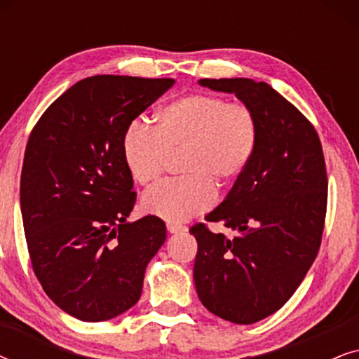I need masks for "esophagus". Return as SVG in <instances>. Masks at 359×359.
<instances>
[{
	"instance_id": "34e87169",
	"label": "esophagus",
	"mask_w": 359,
	"mask_h": 359,
	"mask_svg": "<svg viewBox=\"0 0 359 359\" xmlns=\"http://www.w3.org/2000/svg\"><path fill=\"white\" fill-rule=\"evenodd\" d=\"M166 229H168V232H170V233L186 232V227H184V225H180V224H175V222H168V224H166Z\"/></svg>"
}]
</instances>
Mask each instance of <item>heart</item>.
Instances as JSON below:
<instances>
[{
  "mask_svg": "<svg viewBox=\"0 0 359 359\" xmlns=\"http://www.w3.org/2000/svg\"><path fill=\"white\" fill-rule=\"evenodd\" d=\"M259 124L243 102L215 95H188L158 111L155 129L132 122L122 134V160L142 186L156 183L168 156L181 151L183 178L166 181L142 198L147 214L170 222L205 212L215 201V188H227L242 176L258 149Z\"/></svg>",
  "mask_w": 359,
  "mask_h": 359,
  "instance_id": "heart-1",
  "label": "heart"
}]
</instances>
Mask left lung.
Here are the masks:
<instances>
[{
    "mask_svg": "<svg viewBox=\"0 0 359 359\" xmlns=\"http://www.w3.org/2000/svg\"><path fill=\"white\" fill-rule=\"evenodd\" d=\"M199 85L233 93L258 117L252 163L205 215L238 235L227 238L203 222L189 229L198 240L193 274L203 306L250 325L291 299L317 257L327 214L325 158L307 117L268 83L204 78Z\"/></svg>",
    "mask_w": 359,
    "mask_h": 359,
    "instance_id": "obj_1",
    "label": "left lung"
}]
</instances>
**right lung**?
<instances>
[{
	"label": "right lung",
	"mask_w": 359,
	"mask_h": 359,
	"mask_svg": "<svg viewBox=\"0 0 359 359\" xmlns=\"http://www.w3.org/2000/svg\"><path fill=\"white\" fill-rule=\"evenodd\" d=\"M173 85V78H85L47 107L29 135L21 173L29 257L47 296L78 320L129 311L165 243L160 217L127 222L135 193L121 140Z\"/></svg>",
	"instance_id": "obj_1"
}]
</instances>
